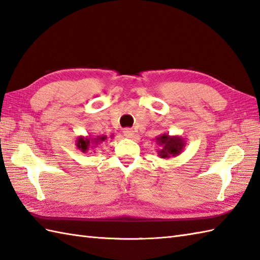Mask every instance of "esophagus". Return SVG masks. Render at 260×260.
I'll return each instance as SVG.
<instances>
[{
    "instance_id": "esophagus-1",
    "label": "esophagus",
    "mask_w": 260,
    "mask_h": 260,
    "mask_svg": "<svg viewBox=\"0 0 260 260\" xmlns=\"http://www.w3.org/2000/svg\"><path fill=\"white\" fill-rule=\"evenodd\" d=\"M123 133H124V136H126L127 139H132V137L134 136V131L132 128H125L123 131Z\"/></svg>"
}]
</instances>
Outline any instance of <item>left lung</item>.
Returning a JSON list of instances; mask_svg holds the SVG:
<instances>
[{"label":"left lung","instance_id":"8db88e82","mask_svg":"<svg viewBox=\"0 0 260 260\" xmlns=\"http://www.w3.org/2000/svg\"><path fill=\"white\" fill-rule=\"evenodd\" d=\"M156 143L161 147L157 150L158 156L161 158H170L180 155L183 152L185 142L183 137L174 135L171 136L167 133L159 135L156 137Z\"/></svg>","mask_w":260,"mask_h":260}]
</instances>
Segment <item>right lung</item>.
I'll list each match as a JSON object with an SVG mask.
<instances>
[{
  "instance_id": "obj_1",
  "label": "right lung",
  "mask_w": 260,
  "mask_h": 260,
  "mask_svg": "<svg viewBox=\"0 0 260 260\" xmlns=\"http://www.w3.org/2000/svg\"><path fill=\"white\" fill-rule=\"evenodd\" d=\"M106 139H107L106 135H99V136H96V137H93V136H79L78 139L76 140V146L82 153H87L88 151H89V148L93 153H95V151H96L95 148L97 147V145L106 141Z\"/></svg>"
}]
</instances>
